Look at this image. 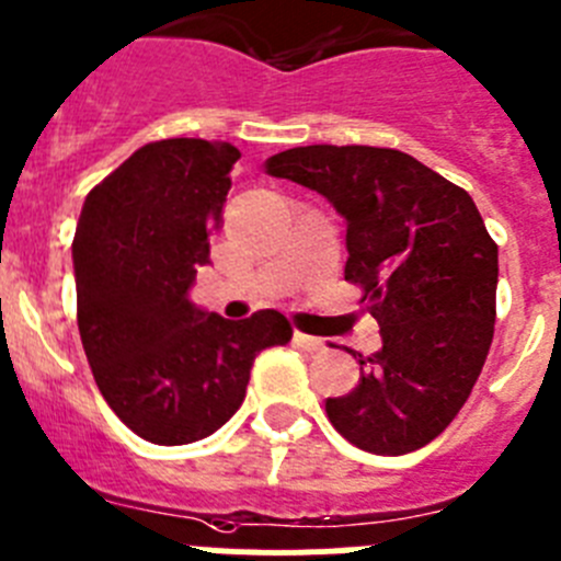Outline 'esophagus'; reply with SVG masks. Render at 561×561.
Returning <instances> with one entry per match:
<instances>
[{
  "instance_id": "esophagus-1",
  "label": "esophagus",
  "mask_w": 561,
  "mask_h": 561,
  "mask_svg": "<svg viewBox=\"0 0 561 561\" xmlns=\"http://www.w3.org/2000/svg\"><path fill=\"white\" fill-rule=\"evenodd\" d=\"M293 343H296V346H301L305 352H321V350H324V341H321V337L305 335V332H293Z\"/></svg>"
}]
</instances>
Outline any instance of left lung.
<instances>
[{
    "instance_id": "obj_1",
    "label": "left lung",
    "mask_w": 561,
    "mask_h": 561,
    "mask_svg": "<svg viewBox=\"0 0 561 561\" xmlns=\"http://www.w3.org/2000/svg\"><path fill=\"white\" fill-rule=\"evenodd\" d=\"M265 173L324 195L346 220L343 276L363 287L382 350L327 400L346 442L377 456L431 444L458 416L494 335L497 245L476 201L402 150L307 145Z\"/></svg>"
}]
</instances>
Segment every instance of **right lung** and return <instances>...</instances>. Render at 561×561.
<instances>
[{"mask_svg":"<svg viewBox=\"0 0 561 561\" xmlns=\"http://www.w3.org/2000/svg\"><path fill=\"white\" fill-rule=\"evenodd\" d=\"M237 159L229 142H150L80 211V341L111 411L145 442L173 447L218 431L243 405L254 357L293 337L276 310L229 321L190 301Z\"/></svg>","mask_w":561,"mask_h":561,"instance_id":"obj_1","label":"right lung"}]
</instances>
